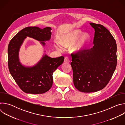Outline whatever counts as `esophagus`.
Returning a JSON list of instances; mask_svg holds the SVG:
<instances>
[{"label":"esophagus","mask_w":125,"mask_h":125,"mask_svg":"<svg viewBox=\"0 0 125 125\" xmlns=\"http://www.w3.org/2000/svg\"><path fill=\"white\" fill-rule=\"evenodd\" d=\"M64 62L66 63H68L70 62V60L69 59L68 57H65V59H64Z\"/></svg>","instance_id":"obj_1"}]
</instances>
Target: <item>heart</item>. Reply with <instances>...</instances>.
Here are the masks:
<instances>
[{
    "instance_id": "heart-1",
    "label": "heart",
    "mask_w": 125,
    "mask_h": 125,
    "mask_svg": "<svg viewBox=\"0 0 125 125\" xmlns=\"http://www.w3.org/2000/svg\"><path fill=\"white\" fill-rule=\"evenodd\" d=\"M91 40L90 34L88 32H83L80 29H74L69 31L63 34L59 38V43L65 47L72 45L71 51L74 53H79L82 52L89 44ZM56 48L62 51V48L59 45L56 46Z\"/></svg>"
}]
</instances>
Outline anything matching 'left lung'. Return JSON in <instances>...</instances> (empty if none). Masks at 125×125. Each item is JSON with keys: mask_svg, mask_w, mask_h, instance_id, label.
Returning a JSON list of instances; mask_svg holds the SVG:
<instances>
[{"mask_svg": "<svg viewBox=\"0 0 125 125\" xmlns=\"http://www.w3.org/2000/svg\"><path fill=\"white\" fill-rule=\"evenodd\" d=\"M90 24L95 31L93 47L71 55L74 84L83 93L101 90L109 82L117 65V44L112 35L101 25Z\"/></svg>", "mask_w": 125, "mask_h": 125, "instance_id": "1", "label": "left lung"}]
</instances>
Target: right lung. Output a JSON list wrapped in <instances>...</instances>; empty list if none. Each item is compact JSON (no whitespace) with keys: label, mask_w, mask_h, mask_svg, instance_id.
I'll use <instances>...</instances> for the list:
<instances>
[{"label":"right lung","mask_w":125,"mask_h":125,"mask_svg":"<svg viewBox=\"0 0 125 125\" xmlns=\"http://www.w3.org/2000/svg\"><path fill=\"white\" fill-rule=\"evenodd\" d=\"M51 30L50 27L43 29L38 27H27L18 32L9 43L8 65L10 73L26 93L42 94L47 92L53 83V72L64 62L63 56L51 58L46 54L32 66H25L20 61V49L27 37L39 41L45 47V42L50 40Z\"/></svg>","instance_id":"1"}]
</instances>
